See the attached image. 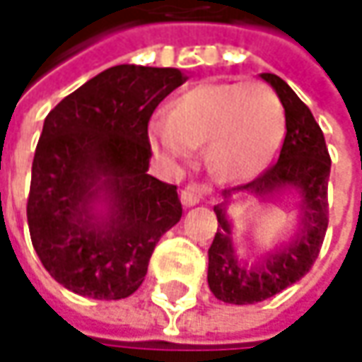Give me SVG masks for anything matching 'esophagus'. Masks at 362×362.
Masks as SVG:
<instances>
[{
	"label": "esophagus",
	"instance_id": "esophagus-1",
	"mask_svg": "<svg viewBox=\"0 0 362 362\" xmlns=\"http://www.w3.org/2000/svg\"><path fill=\"white\" fill-rule=\"evenodd\" d=\"M209 193V185H205V183H187L185 187L181 189V203L183 205H197L199 202H203V197Z\"/></svg>",
	"mask_w": 362,
	"mask_h": 362
}]
</instances>
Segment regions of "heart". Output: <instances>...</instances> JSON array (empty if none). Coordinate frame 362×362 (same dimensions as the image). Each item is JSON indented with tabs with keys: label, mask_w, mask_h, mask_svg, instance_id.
I'll return each instance as SVG.
<instances>
[{
	"label": "heart",
	"mask_w": 362,
	"mask_h": 362,
	"mask_svg": "<svg viewBox=\"0 0 362 362\" xmlns=\"http://www.w3.org/2000/svg\"><path fill=\"white\" fill-rule=\"evenodd\" d=\"M284 106L257 80L203 82L181 92L169 112L148 124L153 148L167 159H189L205 145L219 179L247 181L270 167L284 141Z\"/></svg>",
	"instance_id": "obj_1"
}]
</instances>
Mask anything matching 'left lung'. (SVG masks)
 I'll return each instance as SVG.
<instances>
[{"label":"left lung","mask_w":362,"mask_h":362,"mask_svg":"<svg viewBox=\"0 0 362 362\" xmlns=\"http://www.w3.org/2000/svg\"><path fill=\"white\" fill-rule=\"evenodd\" d=\"M262 78L270 82L284 106V143L274 165L250 183L226 189L223 197L228 199L233 191H250L268 197L284 187H298L302 193V231L288 247L266 256L256 268H247L235 257L223 205H216L214 211L219 230L209 247L207 282L216 298L228 304H256L304 278L320 254L328 228L330 155L325 134L310 108L282 78L270 72H264Z\"/></svg>","instance_id":"left-lung-1"}]
</instances>
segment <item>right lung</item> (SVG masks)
Listing matches in <instances>:
<instances>
[{"label": "right lung", "mask_w": 362, "mask_h": 362, "mask_svg": "<svg viewBox=\"0 0 362 362\" xmlns=\"http://www.w3.org/2000/svg\"><path fill=\"white\" fill-rule=\"evenodd\" d=\"M187 78L177 68L120 64L49 110L35 146L28 226L42 266L64 288L96 300L131 296L165 231L181 219L177 185L148 175V120ZM98 190L111 199L92 224Z\"/></svg>", "instance_id": "right-lung-1"}]
</instances>
